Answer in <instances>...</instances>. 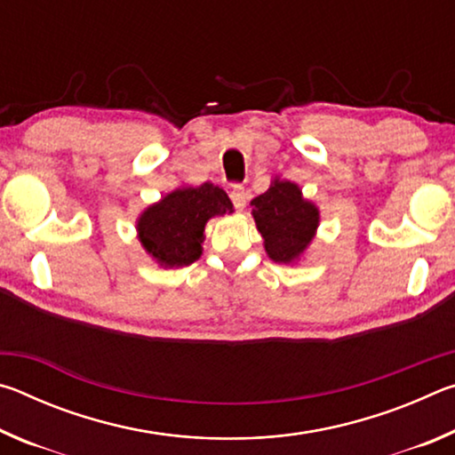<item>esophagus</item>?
Listing matches in <instances>:
<instances>
[{
  "label": "esophagus",
  "instance_id": "1",
  "mask_svg": "<svg viewBox=\"0 0 455 455\" xmlns=\"http://www.w3.org/2000/svg\"><path fill=\"white\" fill-rule=\"evenodd\" d=\"M230 200H233L236 211L244 209V206H246V190L241 187V184H236V187H233V190H230Z\"/></svg>",
  "mask_w": 455,
  "mask_h": 455
}]
</instances>
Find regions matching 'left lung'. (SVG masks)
<instances>
[{
    "mask_svg": "<svg viewBox=\"0 0 455 455\" xmlns=\"http://www.w3.org/2000/svg\"><path fill=\"white\" fill-rule=\"evenodd\" d=\"M251 206L268 259L281 265H297L317 235L319 206L303 196L299 184L281 176H273L271 187L265 195L252 198Z\"/></svg>",
    "mask_w": 455,
    "mask_h": 455,
    "instance_id": "left-lung-1",
    "label": "left lung"
}]
</instances>
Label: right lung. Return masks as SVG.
Listing matches in <instances>:
<instances>
[{"mask_svg":"<svg viewBox=\"0 0 455 455\" xmlns=\"http://www.w3.org/2000/svg\"><path fill=\"white\" fill-rule=\"evenodd\" d=\"M235 212L227 192L203 182L174 188L140 212L136 235L148 257L164 268L188 267L203 255L204 227L214 217Z\"/></svg>","mask_w":455,"mask_h":455,"instance_id":"1","label":"right lung"}]
</instances>
